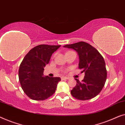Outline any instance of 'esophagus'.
<instances>
[{"label":"esophagus","mask_w":125,"mask_h":125,"mask_svg":"<svg viewBox=\"0 0 125 125\" xmlns=\"http://www.w3.org/2000/svg\"><path fill=\"white\" fill-rule=\"evenodd\" d=\"M68 78H67V77H66V76H62L61 77V79H62V80H66V79H68Z\"/></svg>","instance_id":"34e87169"}]
</instances>
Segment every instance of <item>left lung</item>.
I'll return each instance as SVG.
<instances>
[{"label": "left lung", "instance_id": "8db88e82", "mask_svg": "<svg viewBox=\"0 0 125 125\" xmlns=\"http://www.w3.org/2000/svg\"><path fill=\"white\" fill-rule=\"evenodd\" d=\"M77 52L79 62V68L85 73L82 82L78 79L76 85L71 91L76 99L87 100L94 98L101 92L105 83L107 72L104 59L100 52L89 43L79 42L63 46Z\"/></svg>", "mask_w": 125, "mask_h": 125}]
</instances>
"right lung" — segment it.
Returning a JSON list of instances; mask_svg holds the SVG:
<instances>
[{
  "mask_svg": "<svg viewBox=\"0 0 125 125\" xmlns=\"http://www.w3.org/2000/svg\"><path fill=\"white\" fill-rule=\"evenodd\" d=\"M61 45H40L25 56L19 70V78L25 94L31 99L44 100L54 94L60 78L43 75L52 54Z\"/></svg>",
  "mask_w": 125,
  "mask_h": 125,
  "instance_id": "1",
  "label": "right lung"
}]
</instances>
